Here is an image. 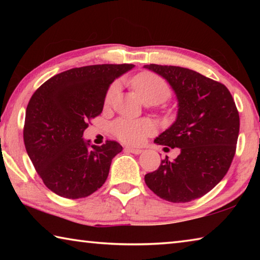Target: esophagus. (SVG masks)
I'll return each instance as SVG.
<instances>
[{
	"mask_svg": "<svg viewBox=\"0 0 260 260\" xmlns=\"http://www.w3.org/2000/svg\"><path fill=\"white\" fill-rule=\"evenodd\" d=\"M126 151H128V152H132V153H134V155H140V153H142V149H139V148H132V147H126V149H125Z\"/></svg>",
	"mask_w": 260,
	"mask_h": 260,
	"instance_id": "obj_1",
	"label": "esophagus"
}]
</instances>
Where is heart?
Masks as SVG:
<instances>
[{
	"label": "heart",
	"mask_w": 260,
	"mask_h": 260,
	"mask_svg": "<svg viewBox=\"0 0 260 260\" xmlns=\"http://www.w3.org/2000/svg\"><path fill=\"white\" fill-rule=\"evenodd\" d=\"M133 86L138 91L141 100L144 103L149 101L161 103L171 96V89L167 83L160 77L150 72H143L136 76L133 79ZM119 83L113 82L110 86L107 96H105V103L109 104L112 102L116 96ZM157 129L156 124L150 119H127L120 118L113 122L112 131L113 134L118 139L127 144H141L144 142L148 136L152 135Z\"/></svg>",
	"instance_id": "obj_1"
}]
</instances>
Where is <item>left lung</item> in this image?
<instances>
[{
	"label": "left lung",
	"instance_id": "obj_1",
	"mask_svg": "<svg viewBox=\"0 0 260 260\" xmlns=\"http://www.w3.org/2000/svg\"><path fill=\"white\" fill-rule=\"evenodd\" d=\"M144 68L166 79L178 99L177 119L155 142L180 149L175 159L166 157L144 181L172 203L200 199L221 181L234 158L240 132L234 100L225 85L192 70L157 64Z\"/></svg>",
	"mask_w": 260,
	"mask_h": 260
}]
</instances>
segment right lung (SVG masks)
Segmentation results:
<instances>
[{
    "instance_id": "obj_1",
    "label": "right lung",
    "mask_w": 260,
    "mask_h": 260,
    "mask_svg": "<svg viewBox=\"0 0 260 260\" xmlns=\"http://www.w3.org/2000/svg\"><path fill=\"white\" fill-rule=\"evenodd\" d=\"M133 68V64L74 68L50 78L30 98L25 116V148L43 183L57 195L82 199L103 186L113 157L122 147L116 141L90 146V141L82 139L83 131L102 112L114 79Z\"/></svg>"
}]
</instances>
